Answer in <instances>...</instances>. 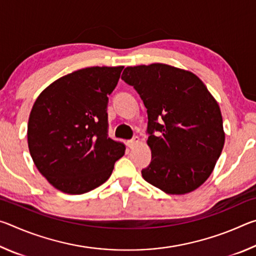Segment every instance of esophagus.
Returning a JSON list of instances; mask_svg holds the SVG:
<instances>
[{
  "label": "esophagus",
  "instance_id": "esophagus-1",
  "mask_svg": "<svg viewBox=\"0 0 256 256\" xmlns=\"http://www.w3.org/2000/svg\"><path fill=\"white\" fill-rule=\"evenodd\" d=\"M138 136H134L133 138H132V140H128V148H134V146H136V144H138Z\"/></svg>",
  "mask_w": 256,
  "mask_h": 256
}]
</instances>
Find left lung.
<instances>
[{
	"instance_id": "obj_1",
	"label": "left lung",
	"mask_w": 256,
	"mask_h": 256,
	"mask_svg": "<svg viewBox=\"0 0 256 256\" xmlns=\"http://www.w3.org/2000/svg\"><path fill=\"white\" fill-rule=\"evenodd\" d=\"M122 80L148 112L151 162L142 177L167 194H186L208 180L224 144L218 102L194 73L167 64L128 66Z\"/></svg>"
}]
</instances>
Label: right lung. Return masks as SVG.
Here are the masks:
<instances>
[{"mask_svg": "<svg viewBox=\"0 0 256 256\" xmlns=\"http://www.w3.org/2000/svg\"><path fill=\"white\" fill-rule=\"evenodd\" d=\"M124 66L81 68L50 84L28 120L30 156L55 188L84 194L110 178L125 146L108 138V94Z\"/></svg>", "mask_w": 256, "mask_h": 256, "instance_id": "obj_1", "label": "right lung"}]
</instances>
